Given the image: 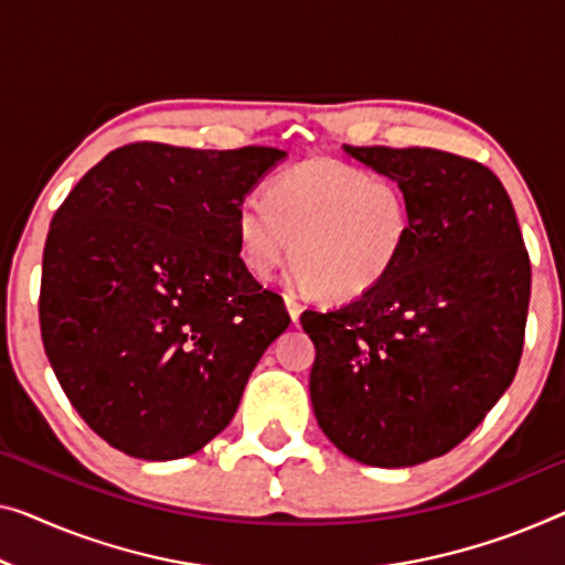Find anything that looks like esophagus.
<instances>
[{"instance_id": "esophagus-1", "label": "esophagus", "mask_w": 565, "mask_h": 565, "mask_svg": "<svg viewBox=\"0 0 565 565\" xmlns=\"http://www.w3.org/2000/svg\"><path fill=\"white\" fill-rule=\"evenodd\" d=\"M284 305H286V311H289L291 322L297 324L299 317H301V305L297 301V297H294V294H284Z\"/></svg>"}]
</instances>
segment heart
<instances>
[{"mask_svg": "<svg viewBox=\"0 0 565 565\" xmlns=\"http://www.w3.org/2000/svg\"><path fill=\"white\" fill-rule=\"evenodd\" d=\"M408 192L391 174L311 157L268 180L260 202L233 215L243 268L271 279L286 258L301 291L352 301L377 289L411 243Z\"/></svg>", "mask_w": 565, "mask_h": 565, "instance_id": "heart-1", "label": "heart"}]
</instances>
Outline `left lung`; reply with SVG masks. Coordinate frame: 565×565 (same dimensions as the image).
I'll use <instances>...</instances> for the list:
<instances>
[{"instance_id": "1", "label": "left lung", "mask_w": 565, "mask_h": 565, "mask_svg": "<svg viewBox=\"0 0 565 565\" xmlns=\"http://www.w3.org/2000/svg\"><path fill=\"white\" fill-rule=\"evenodd\" d=\"M342 149L403 182L414 223L377 289L301 315L317 350L311 408L350 459L416 467L465 441L510 388L530 258L515 207L484 164L420 147Z\"/></svg>"}]
</instances>
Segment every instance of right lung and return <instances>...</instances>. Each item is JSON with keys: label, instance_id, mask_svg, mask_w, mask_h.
<instances>
[{"label": "right lung", "instance_id": "add662e5", "mask_svg": "<svg viewBox=\"0 0 565 565\" xmlns=\"http://www.w3.org/2000/svg\"><path fill=\"white\" fill-rule=\"evenodd\" d=\"M284 157L139 141L100 159L57 207L42 344L67 401L114 449L147 461L200 451L289 327L233 233L235 210Z\"/></svg>", "mask_w": 565, "mask_h": 565}]
</instances>
